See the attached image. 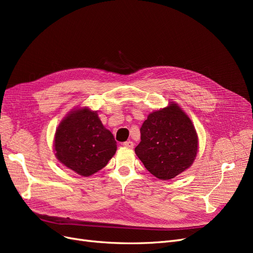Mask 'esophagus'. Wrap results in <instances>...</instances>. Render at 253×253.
<instances>
[{"label": "esophagus", "mask_w": 253, "mask_h": 253, "mask_svg": "<svg viewBox=\"0 0 253 253\" xmlns=\"http://www.w3.org/2000/svg\"><path fill=\"white\" fill-rule=\"evenodd\" d=\"M122 145H124V147H126V148L132 149V148L134 147V143H133L131 140H127V141H126V142L122 143Z\"/></svg>", "instance_id": "obj_1"}]
</instances>
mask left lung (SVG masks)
Segmentation results:
<instances>
[{
    "label": "left lung",
    "mask_w": 253,
    "mask_h": 253,
    "mask_svg": "<svg viewBox=\"0 0 253 253\" xmlns=\"http://www.w3.org/2000/svg\"><path fill=\"white\" fill-rule=\"evenodd\" d=\"M136 155L151 174L167 180L187 170L197 153L192 121L177 104L151 113L140 127Z\"/></svg>",
    "instance_id": "8db88e82"
}]
</instances>
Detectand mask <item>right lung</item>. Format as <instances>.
<instances>
[{"mask_svg": "<svg viewBox=\"0 0 253 253\" xmlns=\"http://www.w3.org/2000/svg\"><path fill=\"white\" fill-rule=\"evenodd\" d=\"M53 144L60 163L82 176L101 170L117 150L97 112L86 108L73 111L61 121Z\"/></svg>", "mask_w": 253, "mask_h": 253, "instance_id": "right-lung-1", "label": "right lung"}]
</instances>
